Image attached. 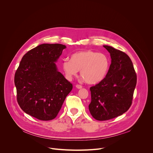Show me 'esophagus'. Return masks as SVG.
<instances>
[{"label": "esophagus", "mask_w": 153, "mask_h": 153, "mask_svg": "<svg viewBox=\"0 0 153 153\" xmlns=\"http://www.w3.org/2000/svg\"><path fill=\"white\" fill-rule=\"evenodd\" d=\"M76 87L77 88H78V89H80V88H82V85H80L77 84V85H76Z\"/></svg>", "instance_id": "1"}]
</instances>
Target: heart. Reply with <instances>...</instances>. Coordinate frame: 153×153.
Segmentation results:
<instances>
[{"mask_svg":"<svg viewBox=\"0 0 153 153\" xmlns=\"http://www.w3.org/2000/svg\"><path fill=\"white\" fill-rule=\"evenodd\" d=\"M110 67V60L103 53L91 50L77 51L73 54L70 60H65L62 65L66 77L71 80L80 70V75L88 83L94 84L102 80Z\"/></svg>","mask_w":153,"mask_h":153,"instance_id":"b5f03b06","label":"heart"}]
</instances>
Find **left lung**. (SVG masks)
Returning <instances> with one entry per match:
<instances>
[{"label": "left lung", "mask_w": 153, "mask_h": 153, "mask_svg": "<svg viewBox=\"0 0 153 153\" xmlns=\"http://www.w3.org/2000/svg\"><path fill=\"white\" fill-rule=\"evenodd\" d=\"M110 53L111 63L106 77L90 87L89 110L97 120H107L127 111L132 104L137 83L133 62L124 52L104 45Z\"/></svg>", "instance_id": "8db88e82"}]
</instances>
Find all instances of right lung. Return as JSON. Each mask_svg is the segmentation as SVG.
<instances>
[{"instance_id": "right-lung-1", "label": "right lung", "mask_w": 153, "mask_h": 153, "mask_svg": "<svg viewBox=\"0 0 153 153\" xmlns=\"http://www.w3.org/2000/svg\"><path fill=\"white\" fill-rule=\"evenodd\" d=\"M65 48L59 43L40 45L23 56L15 73L18 104L39 120L54 119L73 89L54 63Z\"/></svg>"}]
</instances>
